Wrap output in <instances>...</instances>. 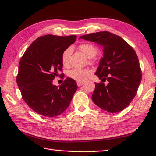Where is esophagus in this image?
<instances>
[{"label":"esophagus","mask_w":156,"mask_h":156,"mask_svg":"<svg viewBox=\"0 0 156 156\" xmlns=\"http://www.w3.org/2000/svg\"><path fill=\"white\" fill-rule=\"evenodd\" d=\"M84 84V82H77V84H78V86H82Z\"/></svg>","instance_id":"obj_1"}]
</instances>
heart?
I'll use <instances>...</instances> for the list:
<instances>
[{
	"mask_svg": "<svg viewBox=\"0 0 156 156\" xmlns=\"http://www.w3.org/2000/svg\"><path fill=\"white\" fill-rule=\"evenodd\" d=\"M80 50L84 55L90 58H93L96 54V49L94 46L89 44H83L80 46ZM72 52V49L68 48L64 50L62 55V62L64 65H67L69 62V58ZM90 72L88 70H82V69H73L70 71L69 76L78 82H84L87 76L89 75Z\"/></svg>",
	"mask_w": 156,
	"mask_h": 156,
	"instance_id": "b5f03b06",
	"label": "heart"
}]
</instances>
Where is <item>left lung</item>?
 <instances>
[{
	"mask_svg": "<svg viewBox=\"0 0 156 156\" xmlns=\"http://www.w3.org/2000/svg\"><path fill=\"white\" fill-rule=\"evenodd\" d=\"M79 39L94 42L102 48L103 57L95 74L92 100L101 109L110 113L123 110L136 95L142 80L138 58L131 46L119 36L102 31L82 35ZM107 80L106 86L103 83Z\"/></svg>",
	"mask_w": 156,
	"mask_h": 156,
	"instance_id": "obj_1",
	"label": "left lung"
}]
</instances>
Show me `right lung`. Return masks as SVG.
Segmentation results:
<instances>
[{"mask_svg": "<svg viewBox=\"0 0 156 156\" xmlns=\"http://www.w3.org/2000/svg\"><path fill=\"white\" fill-rule=\"evenodd\" d=\"M76 40L75 35L42 36L29 46L21 58L16 82L22 97L32 110L43 116L62 114L77 90L76 82L70 78L58 86L52 83L62 70L63 52Z\"/></svg>", "mask_w": 156, "mask_h": 156, "instance_id": "add662e5", "label": "right lung"}]
</instances>
